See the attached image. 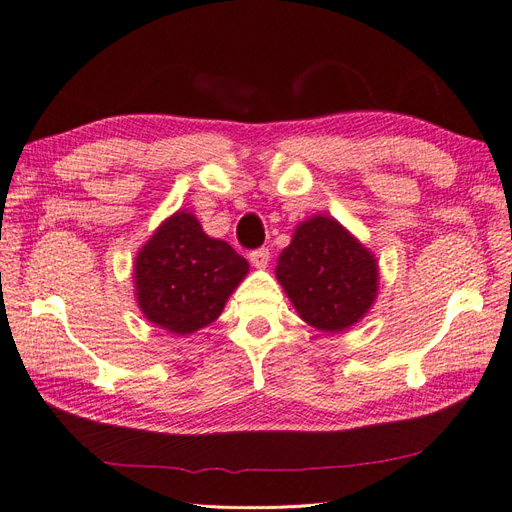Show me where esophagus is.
Returning <instances> with one entry per match:
<instances>
[{"mask_svg":"<svg viewBox=\"0 0 512 512\" xmlns=\"http://www.w3.org/2000/svg\"><path fill=\"white\" fill-rule=\"evenodd\" d=\"M269 260H271V252L267 247H258V250L250 252V262L256 269H265L269 265Z\"/></svg>","mask_w":512,"mask_h":512,"instance_id":"obj_1","label":"esophagus"}]
</instances>
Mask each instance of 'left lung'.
<instances>
[{
  "label": "left lung",
  "instance_id": "obj_1",
  "mask_svg": "<svg viewBox=\"0 0 512 512\" xmlns=\"http://www.w3.org/2000/svg\"><path fill=\"white\" fill-rule=\"evenodd\" d=\"M275 275L299 316L327 333L350 329L378 294L374 254L331 215H314L294 228Z\"/></svg>",
  "mask_w": 512,
  "mask_h": 512
}]
</instances>
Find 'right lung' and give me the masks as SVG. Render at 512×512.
Segmentation results:
<instances>
[{
  "instance_id": "add662e5",
  "label": "right lung",
  "mask_w": 512,
  "mask_h": 512,
  "mask_svg": "<svg viewBox=\"0 0 512 512\" xmlns=\"http://www.w3.org/2000/svg\"><path fill=\"white\" fill-rule=\"evenodd\" d=\"M247 271V260L226 241L211 239L192 213L177 211L134 260L136 301L156 327L190 335L218 320Z\"/></svg>"
}]
</instances>
